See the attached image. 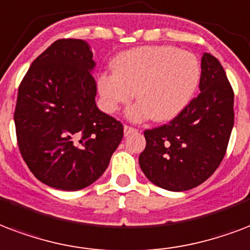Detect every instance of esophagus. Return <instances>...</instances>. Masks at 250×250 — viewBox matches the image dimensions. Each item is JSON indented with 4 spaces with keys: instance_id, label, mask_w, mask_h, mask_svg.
<instances>
[{
    "instance_id": "34e87169",
    "label": "esophagus",
    "mask_w": 250,
    "mask_h": 250,
    "mask_svg": "<svg viewBox=\"0 0 250 250\" xmlns=\"http://www.w3.org/2000/svg\"><path fill=\"white\" fill-rule=\"evenodd\" d=\"M138 132V129L133 128V127H129V125H125V136H128L129 133Z\"/></svg>"
}]
</instances>
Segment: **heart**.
<instances>
[{
    "label": "heart",
    "instance_id": "b5f03b06",
    "mask_svg": "<svg viewBox=\"0 0 250 250\" xmlns=\"http://www.w3.org/2000/svg\"><path fill=\"white\" fill-rule=\"evenodd\" d=\"M114 73L98 77L102 107L115 114L135 97L138 104L128 108L133 122L152 118L169 122L188 107L202 79L198 57L173 45H146L121 53L112 62Z\"/></svg>",
    "mask_w": 250,
    "mask_h": 250
}]
</instances>
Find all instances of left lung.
<instances>
[{
  "label": "left lung",
  "instance_id": "8db88e82",
  "mask_svg": "<svg viewBox=\"0 0 250 250\" xmlns=\"http://www.w3.org/2000/svg\"><path fill=\"white\" fill-rule=\"evenodd\" d=\"M199 95L167 125L144 131L139 164L148 180L169 191H186L212 176L233 128V90L222 64L202 56Z\"/></svg>",
  "mask_w": 250,
  "mask_h": 250
}]
</instances>
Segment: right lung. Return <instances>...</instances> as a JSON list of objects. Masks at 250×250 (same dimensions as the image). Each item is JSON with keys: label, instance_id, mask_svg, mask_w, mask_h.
Masks as SVG:
<instances>
[{"label": "right lung", "instance_id": "1", "mask_svg": "<svg viewBox=\"0 0 250 250\" xmlns=\"http://www.w3.org/2000/svg\"><path fill=\"white\" fill-rule=\"evenodd\" d=\"M90 45L60 39L36 57L18 89L17 140L31 173L76 191L98 180L123 139L121 122L95 104Z\"/></svg>", "mask_w": 250, "mask_h": 250}]
</instances>
